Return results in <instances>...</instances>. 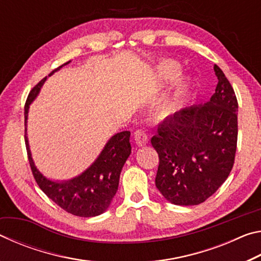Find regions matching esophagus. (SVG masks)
Returning a JSON list of instances; mask_svg holds the SVG:
<instances>
[{
	"mask_svg": "<svg viewBox=\"0 0 261 261\" xmlns=\"http://www.w3.org/2000/svg\"><path fill=\"white\" fill-rule=\"evenodd\" d=\"M135 141L138 146H145L148 141V137L146 132L143 129H139L135 132Z\"/></svg>",
	"mask_w": 261,
	"mask_h": 261,
	"instance_id": "esophagus-1",
	"label": "esophagus"
}]
</instances>
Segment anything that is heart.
<instances>
[{
  "instance_id": "obj_1",
  "label": "heart",
  "mask_w": 261,
  "mask_h": 261,
  "mask_svg": "<svg viewBox=\"0 0 261 261\" xmlns=\"http://www.w3.org/2000/svg\"><path fill=\"white\" fill-rule=\"evenodd\" d=\"M180 73V67L174 61H166L159 65V76L166 82H170L175 79ZM188 86V82L180 84V91H184Z\"/></svg>"
}]
</instances>
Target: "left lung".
Segmentation results:
<instances>
[{
	"mask_svg": "<svg viewBox=\"0 0 261 261\" xmlns=\"http://www.w3.org/2000/svg\"><path fill=\"white\" fill-rule=\"evenodd\" d=\"M218 77L208 102L193 105L167 117L152 137L159 154L155 185L174 205H199L228 178L237 147L238 103L231 84Z\"/></svg>",
	"mask_w": 261,
	"mask_h": 261,
	"instance_id": "left-lung-1",
	"label": "left lung"
}]
</instances>
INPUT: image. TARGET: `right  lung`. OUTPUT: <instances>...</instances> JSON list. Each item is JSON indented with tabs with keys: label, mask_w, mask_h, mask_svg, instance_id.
Listing matches in <instances>:
<instances>
[{
	"label": "right lung",
	"mask_w": 261,
	"mask_h": 261,
	"mask_svg": "<svg viewBox=\"0 0 261 261\" xmlns=\"http://www.w3.org/2000/svg\"><path fill=\"white\" fill-rule=\"evenodd\" d=\"M69 63L70 61L53 70L49 76ZM46 79L47 77L43 78L31 90L26 100L24 112L25 145L35 182L49 199L70 214L82 216V218H92V216L102 214L107 211L114 196L116 194L122 168L131 154L130 131H122L114 135L106 144L96 160L84 173L74 178L59 182V180H51L45 177L37 169L31 155L26 126H28L30 105L37 98Z\"/></svg>",
	"instance_id": "right-lung-1"
}]
</instances>
